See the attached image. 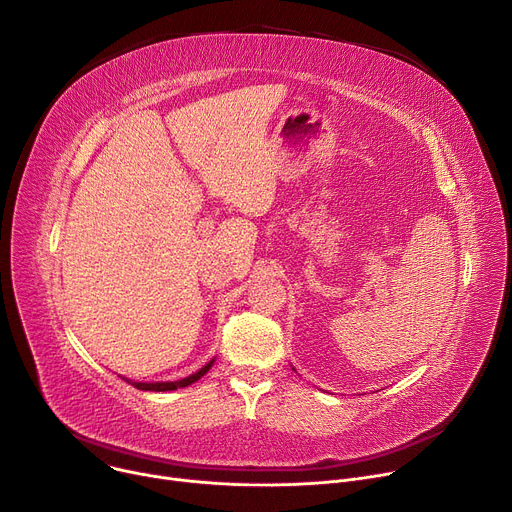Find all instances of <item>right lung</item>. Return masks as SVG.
Segmentation results:
<instances>
[{
  "instance_id": "add662e5",
  "label": "right lung",
  "mask_w": 512,
  "mask_h": 512,
  "mask_svg": "<svg viewBox=\"0 0 512 512\" xmlns=\"http://www.w3.org/2000/svg\"><path fill=\"white\" fill-rule=\"evenodd\" d=\"M212 362H214V358L208 364H204V367L198 373H194L186 379H180V381H170V383H135V381H129V383L139 391H174V389H182V387H188V385L196 383L200 377H204L210 371Z\"/></svg>"
}]
</instances>
